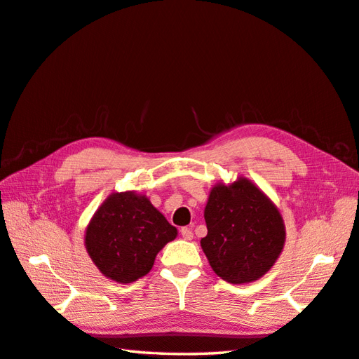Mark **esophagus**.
Returning <instances> with one entry per match:
<instances>
[{
  "instance_id": "esophagus-1",
  "label": "esophagus",
  "mask_w": 359,
  "mask_h": 359,
  "mask_svg": "<svg viewBox=\"0 0 359 359\" xmlns=\"http://www.w3.org/2000/svg\"><path fill=\"white\" fill-rule=\"evenodd\" d=\"M180 232H181V236L184 240H192L194 238V232L190 228H181Z\"/></svg>"
}]
</instances>
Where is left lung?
<instances>
[{"label":"left lung","instance_id":"8db88e82","mask_svg":"<svg viewBox=\"0 0 359 359\" xmlns=\"http://www.w3.org/2000/svg\"><path fill=\"white\" fill-rule=\"evenodd\" d=\"M204 220L208 236L201 248L217 276L229 283L260 279L283 250L282 215L246 178L212 189Z\"/></svg>","mask_w":359,"mask_h":359}]
</instances>
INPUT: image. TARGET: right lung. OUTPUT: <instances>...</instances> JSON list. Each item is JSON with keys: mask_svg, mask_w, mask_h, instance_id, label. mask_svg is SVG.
<instances>
[{"mask_svg": "<svg viewBox=\"0 0 359 359\" xmlns=\"http://www.w3.org/2000/svg\"><path fill=\"white\" fill-rule=\"evenodd\" d=\"M177 228L144 195L113 194L86 228L85 246L102 274L131 283L147 274Z\"/></svg>", "mask_w": 359, "mask_h": 359, "instance_id": "1", "label": "right lung"}]
</instances>
